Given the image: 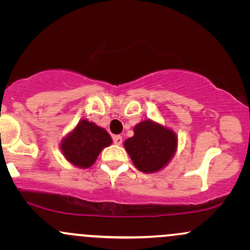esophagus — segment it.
Listing matches in <instances>:
<instances>
[{
    "label": "esophagus",
    "instance_id": "obj_1",
    "mask_svg": "<svg viewBox=\"0 0 250 250\" xmlns=\"http://www.w3.org/2000/svg\"><path fill=\"white\" fill-rule=\"evenodd\" d=\"M113 141L116 146H121L122 145V136L121 135H115V136H113Z\"/></svg>",
    "mask_w": 250,
    "mask_h": 250
}]
</instances>
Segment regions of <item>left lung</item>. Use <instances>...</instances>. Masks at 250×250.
I'll return each mask as SVG.
<instances>
[{
	"label": "left lung",
	"instance_id": "obj_1",
	"mask_svg": "<svg viewBox=\"0 0 250 250\" xmlns=\"http://www.w3.org/2000/svg\"><path fill=\"white\" fill-rule=\"evenodd\" d=\"M134 133L133 137L125 140V148L139 170L154 173L173 157L177 143L173 130L148 120L139 123Z\"/></svg>",
	"mask_w": 250,
	"mask_h": 250
}]
</instances>
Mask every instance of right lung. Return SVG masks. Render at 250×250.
I'll return each mask as SVG.
<instances>
[{
	"instance_id": "add662e5",
	"label": "right lung",
	"mask_w": 250,
	"mask_h": 250,
	"mask_svg": "<svg viewBox=\"0 0 250 250\" xmlns=\"http://www.w3.org/2000/svg\"><path fill=\"white\" fill-rule=\"evenodd\" d=\"M111 145V137L95 123L82 120L63 140L61 149L67 160L81 168H88L96 161L104 147Z\"/></svg>"
}]
</instances>
